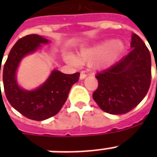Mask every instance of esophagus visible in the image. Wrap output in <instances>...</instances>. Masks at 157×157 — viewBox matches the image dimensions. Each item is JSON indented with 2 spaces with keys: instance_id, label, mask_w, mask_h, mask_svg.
I'll use <instances>...</instances> for the list:
<instances>
[{
  "instance_id": "1",
  "label": "esophagus",
  "mask_w": 157,
  "mask_h": 157,
  "mask_svg": "<svg viewBox=\"0 0 157 157\" xmlns=\"http://www.w3.org/2000/svg\"><path fill=\"white\" fill-rule=\"evenodd\" d=\"M86 76H87V75L85 73V71H81V75H80V78H81V80H83V79H85Z\"/></svg>"
}]
</instances>
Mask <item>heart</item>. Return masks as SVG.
Listing matches in <instances>:
<instances>
[{
	"label": "heart",
	"mask_w": 157,
	"mask_h": 157,
	"mask_svg": "<svg viewBox=\"0 0 157 157\" xmlns=\"http://www.w3.org/2000/svg\"><path fill=\"white\" fill-rule=\"evenodd\" d=\"M124 50L125 45L122 40H104L83 47L77 56L67 54L65 59L72 64L93 62L96 68H107L117 63Z\"/></svg>",
	"instance_id": "obj_1"
}]
</instances>
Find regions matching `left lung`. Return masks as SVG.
Wrapping results in <instances>:
<instances>
[{
    "label": "left lung",
    "mask_w": 157,
    "mask_h": 157,
    "mask_svg": "<svg viewBox=\"0 0 157 157\" xmlns=\"http://www.w3.org/2000/svg\"><path fill=\"white\" fill-rule=\"evenodd\" d=\"M131 52L109 68L98 72V89L94 100L103 112L124 114L137 107L151 85V61L148 49L135 33L131 37Z\"/></svg>",
    "instance_id": "1"
}]
</instances>
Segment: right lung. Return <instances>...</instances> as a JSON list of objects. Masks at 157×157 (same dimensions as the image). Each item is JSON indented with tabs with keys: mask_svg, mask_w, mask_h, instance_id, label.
Here are the masks:
<instances>
[{
	"mask_svg": "<svg viewBox=\"0 0 157 157\" xmlns=\"http://www.w3.org/2000/svg\"><path fill=\"white\" fill-rule=\"evenodd\" d=\"M49 42L48 39L36 34L21 38L12 47L4 65V90L9 103L23 116L34 121H44L55 116L80 77L79 72L64 74L54 69L47 80L35 90H27L18 86L16 71L21 60L39 50L41 44Z\"/></svg>",
	"mask_w": 157,
	"mask_h": 157,
	"instance_id": "1",
	"label": "right lung"
}]
</instances>
